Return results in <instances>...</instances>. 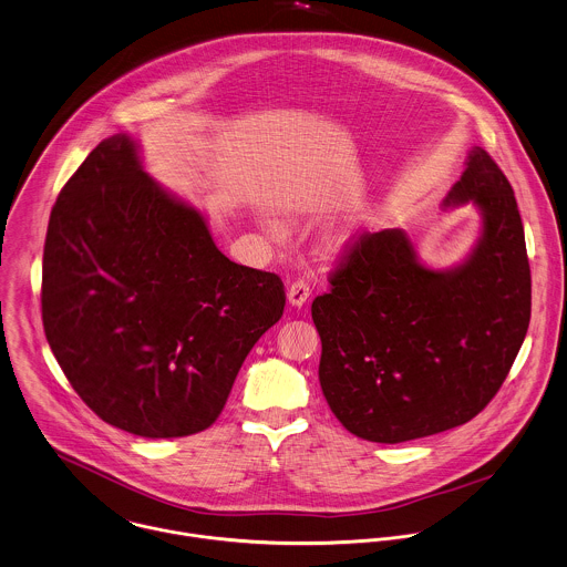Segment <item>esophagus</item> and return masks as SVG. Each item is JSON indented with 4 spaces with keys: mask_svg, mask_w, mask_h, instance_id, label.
<instances>
[{
    "mask_svg": "<svg viewBox=\"0 0 567 567\" xmlns=\"http://www.w3.org/2000/svg\"><path fill=\"white\" fill-rule=\"evenodd\" d=\"M309 296H311V287H309L307 280L298 278V280H293V282L289 285L287 300H289L291 307H302V305L309 300Z\"/></svg>",
    "mask_w": 567,
    "mask_h": 567,
    "instance_id": "esophagus-1",
    "label": "esophagus"
}]
</instances>
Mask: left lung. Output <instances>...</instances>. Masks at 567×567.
Returning <instances> with one entry per match:
<instances>
[{
  "label": "left lung",
  "mask_w": 567,
  "mask_h": 567,
  "mask_svg": "<svg viewBox=\"0 0 567 567\" xmlns=\"http://www.w3.org/2000/svg\"><path fill=\"white\" fill-rule=\"evenodd\" d=\"M473 202L482 236L455 269L416 260L401 229L348 240L311 305L320 385L341 425L372 443L432 436L477 416L530 322V265L515 193L475 146L445 206Z\"/></svg>",
  "instance_id": "left-lung-1"
}]
</instances>
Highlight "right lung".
<instances>
[{"instance_id": "1", "label": "right lung", "mask_w": 567, "mask_h": 567, "mask_svg": "<svg viewBox=\"0 0 567 567\" xmlns=\"http://www.w3.org/2000/svg\"><path fill=\"white\" fill-rule=\"evenodd\" d=\"M285 298L280 276L217 249L206 219L142 171L124 133L87 155L52 208L45 338L83 403L128 434L210 427Z\"/></svg>"}]
</instances>
